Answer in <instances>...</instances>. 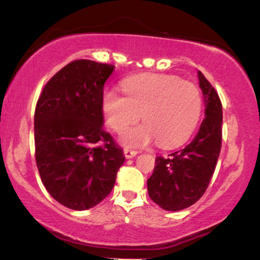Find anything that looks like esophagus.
Segmentation results:
<instances>
[{
	"instance_id": "esophagus-1",
	"label": "esophagus",
	"mask_w": 260,
	"mask_h": 260,
	"mask_svg": "<svg viewBox=\"0 0 260 260\" xmlns=\"http://www.w3.org/2000/svg\"><path fill=\"white\" fill-rule=\"evenodd\" d=\"M123 154L124 156L127 157V159H131V157H134L137 155V151L136 150H132V149H123Z\"/></svg>"
}]
</instances>
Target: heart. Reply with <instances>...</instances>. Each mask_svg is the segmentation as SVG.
I'll return each instance as SVG.
<instances>
[{
  "mask_svg": "<svg viewBox=\"0 0 260 260\" xmlns=\"http://www.w3.org/2000/svg\"><path fill=\"white\" fill-rule=\"evenodd\" d=\"M124 95L106 91L101 101L107 126L122 132L140 118L145 123L124 131L121 140L144 147L156 139L171 149L181 145L196 129L203 110L201 89L194 83L168 74H142L122 83Z\"/></svg>",
  "mask_w": 260,
  "mask_h": 260,
  "instance_id": "heart-1",
  "label": "heart"
}]
</instances>
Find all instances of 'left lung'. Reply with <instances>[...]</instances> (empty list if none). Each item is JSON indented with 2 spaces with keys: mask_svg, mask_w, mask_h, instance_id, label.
<instances>
[{
  "mask_svg": "<svg viewBox=\"0 0 260 260\" xmlns=\"http://www.w3.org/2000/svg\"><path fill=\"white\" fill-rule=\"evenodd\" d=\"M205 117L194 139L169 157L156 156L148 180L151 201L169 211H177L202 198L215 171L222 142V105L219 94L199 71Z\"/></svg>",
  "mask_w": 260,
  "mask_h": 260,
  "instance_id": "1",
  "label": "left lung"
}]
</instances>
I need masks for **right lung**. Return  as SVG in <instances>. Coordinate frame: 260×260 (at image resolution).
<instances>
[{
	"instance_id": "right-lung-1",
	"label": "right lung",
	"mask_w": 260,
	"mask_h": 260,
	"mask_svg": "<svg viewBox=\"0 0 260 260\" xmlns=\"http://www.w3.org/2000/svg\"><path fill=\"white\" fill-rule=\"evenodd\" d=\"M115 66L76 59L44 86L34 115L35 160L47 192L73 210L106 198L126 157L103 127L104 85Z\"/></svg>"
}]
</instances>
